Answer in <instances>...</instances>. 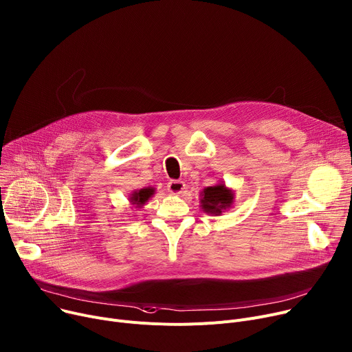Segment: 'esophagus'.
I'll return each instance as SVG.
<instances>
[{
    "label": "esophagus",
    "mask_w": 352,
    "mask_h": 352,
    "mask_svg": "<svg viewBox=\"0 0 352 352\" xmlns=\"http://www.w3.org/2000/svg\"><path fill=\"white\" fill-rule=\"evenodd\" d=\"M186 184L182 180H170L168 183V192L173 196H179L180 193H183Z\"/></svg>",
    "instance_id": "esophagus-1"
}]
</instances>
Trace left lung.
I'll return each mask as SVG.
<instances>
[{"mask_svg":"<svg viewBox=\"0 0 352 352\" xmlns=\"http://www.w3.org/2000/svg\"><path fill=\"white\" fill-rule=\"evenodd\" d=\"M234 204V190L224 183L204 187L200 193V207L204 212L221 215Z\"/></svg>","mask_w":352,"mask_h":352,"instance_id":"obj_1","label":"left lung"}]
</instances>
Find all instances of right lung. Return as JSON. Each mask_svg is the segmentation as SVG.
Here are the masks:
<instances>
[{"mask_svg": "<svg viewBox=\"0 0 352 352\" xmlns=\"http://www.w3.org/2000/svg\"><path fill=\"white\" fill-rule=\"evenodd\" d=\"M155 195V188L153 187H144L141 190H135L129 196L131 204L137 206V208H141L145 206V203Z\"/></svg>", "mask_w": 352, "mask_h": 352, "instance_id": "obj_1", "label": "right lung"}]
</instances>
